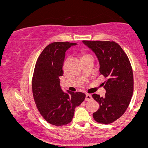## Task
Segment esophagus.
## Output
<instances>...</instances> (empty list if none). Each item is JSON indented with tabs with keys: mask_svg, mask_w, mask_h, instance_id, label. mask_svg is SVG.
Masks as SVG:
<instances>
[{
	"mask_svg": "<svg viewBox=\"0 0 148 148\" xmlns=\"http://www.w3.org/2000/svg\"><path fill=\"white\" fill-rule=\"evenodd\" d=\"M92 99V95H88L87 94L86 95V99H85V100L86 101H90V100Z\"/></svg>",
	"mask_w": 148,
	"mask_h": 148,
	"instance_id": "obj_1",
	"label": "esophagus"
}]
</instances>
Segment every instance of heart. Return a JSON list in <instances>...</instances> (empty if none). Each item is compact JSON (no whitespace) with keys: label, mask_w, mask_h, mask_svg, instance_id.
<instances>
[{"label":"heart","mask_w":148,"mask_h":148,"mask_svg":"<svg viewBox=\"0 0 148 148\" xmlns=\"http://www.w3.org/2000/svg\"><path fill=\"white\" fill-rule=\"evenodd\" d=\"M87 56H90V55H88L87 53H81V58H86Z\"/></svg>","instance_id":"heart-1"}]
</instances>
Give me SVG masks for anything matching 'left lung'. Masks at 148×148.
Returning a JSON list of instances; mask_svg holds the SVG:
<instances>
[{"instance_id": "left-lung-1", "label": "left lung", "mask_w": 148, "mask_h": 148, "mask_svg": "<svg viewBox=\"0 0 148 148\" xmlns=\"http://www.w3.org/2000/svg\"><path fill=\"white\" fill-rule=\"evenodd\" d=\"M83 42L96 54L99 61V75L104 76L103 83L106 92L104 97L93 94L99 108L93 113L95 120L108 125L125 113L134 92V75L130 61L118 43L110 41Z\"/></svg>"}]
</instances>
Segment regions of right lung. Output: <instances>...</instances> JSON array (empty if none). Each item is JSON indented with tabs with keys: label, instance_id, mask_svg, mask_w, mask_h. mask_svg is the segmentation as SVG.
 Segmentation results:
<instances>
[{
	"label": "right lung",
	"instance_id": "obj_1",
	"mask_svg": "<svg viewBox=\"0 0 148 148\" xmlns=\"http://www.w3.org/2000/svg\"><path fill=\"white\" fill-rule=\"evenodd\" d=\"M76 43L53 42L45 47L35 66L32 90L39 112L49 123L62 126L72 122L76 107L86 98L83 92L64 93L60 85L66 51Z\"/></svg>",
	"mask_w": 148,
	"mask_h": 148
}]
</instances>
